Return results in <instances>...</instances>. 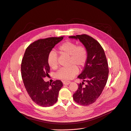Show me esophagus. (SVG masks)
I'll return each mask as SVG.
<instances>
[{
    "mask_svg": "<svg viewBox=\"0 0 131 131\" xmlns=\"http://www.w3.org/2000/svg\"><path fill=\"white\" fill-rule=\"evenodd\" d=\"M63 83L64 85H68L69 84L71 83V81H63Z\"/></svg>",
    "mask_w": 131,
    "mask_h": 131,
    "instance_id": "obj_1",
    "label": "esophagus"
}]
</instances>
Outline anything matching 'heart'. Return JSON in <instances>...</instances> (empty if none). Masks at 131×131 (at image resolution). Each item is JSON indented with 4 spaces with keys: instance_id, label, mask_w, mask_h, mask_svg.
<instances>
[{
    "instance_id": "1",
    "label": "heart",
    "mask_w": 131,
    "mask_h": 131,
    "mask_svg": "<svg viewBox=\"0 0 131 131\" xmlns=\"http://www.w3.org/2000/svg\"><path fill=\"white\" fill-rule=\"evenodd\" d=\"M58 49L62 54L69 55V64L71 66L60 68L56 74V76L60 80H71L78 72L77 66L82 67L85 64L88 58V51L84 45H77L75 42L71 41L61 43L58 46ZM47 63L51 68L55 69L57 67L58 55L55 50L49 52Z\"/></svg>"
}]
</instances>
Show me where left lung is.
<instances>
[{"label": "left lung", "instance_id": "left-lung-1", "mask_svg": "<svg viewBox=\"0 0 131 131\" xmlns=\"http://www.w3.org/2000/svg\"><path fill=\"white\" fill-rule=\"evenodd\" d=\"M69 37L79 39L88 51L85 67L78 76L83 82L78 84L73 95V99L77 103L88 106L96 101L106 84L109 73L107 59L100 43L93 37L86 34ZM84 81L87 84L83 86Z\"/></svg>", "mask_w": 131, "mask_h": 131}]
</instances>
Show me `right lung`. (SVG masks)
Returning a JSON list of instances; mask_svg holds the SVG:
<instances>
[{
	"instance_id": "1",
	"label": "right lung",
	"mask_w": 131,
	"mask_h": 131,
	"mask_svg": "<svg viewBox=\"0 0 131 131\" xmlns=\"http://www.w3.org/2000/svg\"><path fill=\"white\" fill-rule=\"evenodd\" d=\"M63 39V36L49 37L34 41L26 48L22 59L21 72L24 86L31 99L40 106L49 107L56 103L63 86L60 80L52 84L43 81L50 71L48 55Z\"/></svg>"
}]
</instances>
